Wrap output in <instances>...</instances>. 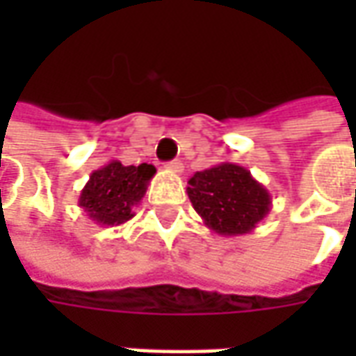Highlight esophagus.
<instances>
[{"label": "esophagus", "mask_w": 356, "mask_h": 356, "mask_svg": "<svg viewBox=\"0 0 356 356\" xmlns=\"http://www.w3.org/2000/svg\"><path fill=\"white\" fill-rule=\"evenodd\" d=\"M182 168H184V166H182V162H180V160H172V162L166 164V170L174 172V174H180Z\"/></svg>", "instance_id": "obj_1"}]
</instances>
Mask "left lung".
Wrapping results in <instances>:
<instances>
[{"label": "left lung", "mask_w": 356, "mask_h": 356, "mask_svg": "<svg viewBox=\"0 0 356 356\" xmlns=\"http://www.w3.org/2000/svg\"><path fill=\"white\" fill-rule=\"evenodd\" d=\"M188 198L204 224L218 236H245L271 210V196L252 172L222 162L188 180Z\"/></svg>", "instance_id": "left-lung-1"}]
</instances>
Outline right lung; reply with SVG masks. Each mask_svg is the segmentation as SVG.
<instances>
[{"label": "right lung", "instance_id": "1", "mask_svg": "<svg viewBox=\"0 0 356 356\" xmlns=\"http://www.w3.org/2000/svg\"><path fill=\"white\" fill-rule=\"evenodd\" d=\"M154 174L152 164L124 166L111 160L90 174L81 190L79 206L99 226H120L134 216V208L144 198Z\"/></svg>", "mask_w": 356, "mask_h": 356}]
</instances>
